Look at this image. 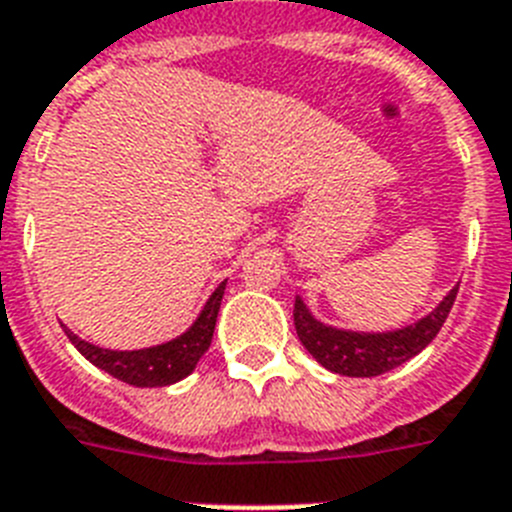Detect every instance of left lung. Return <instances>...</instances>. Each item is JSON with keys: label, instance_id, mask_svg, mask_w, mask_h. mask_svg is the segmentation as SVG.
Returning a JSON list of instances; mask_svg holds the SVG:
<instances>
[{"label": "left lung", "instance_id": "left-lung-1", "mask_svg": "<svg viewBox=\"0 0 512 512\" xmlns=\"http://www.w3.org/2000/svg\"><path fill=\"white\" fill-rule=\"evenodd\" d=\"M456 293H459V286L448 293L433 314H428L412 327L384 332V335H358V332L324 327L322 322L311 317L301 299H296V304H293V324H296V335H299L301 345L327 371L340 373V376H355V379H368V376H381L391 368L402 366L410 358H415L420 350L428 348L433 337L441 332L443 322L448 319Z\"/></svg>", "mask_w": 512, "mask_h": 512}]
</instances>
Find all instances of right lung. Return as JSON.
Wrapping results in <instances>:
<instances>
[{"mask_svg":"<svg viewBox=\"0 0 512 512\" xmlns=\"http://www.w3.org/2000/svg\"><path fill=\"white\" fill-rule=\"evenodd\" d=\"M224 286L221 283L216 291L211 293V299L203 306L201 317L195 319V324L190 327L185 335H180L177 340L164 342L157 348L146 350H105L90 345V342L79 340L71 330H66V337L71 340V345L79 350V353L87 358L90 363H95L97 368L108 371L110 376H115L118 381H126L131 386H170L175 381L185 379L188 373H193V368L198 366V361L203 358V353L211 345L213 327H216V317H219V306L224 299Z\"/></svg>","mask_w":512,"mask_h":512,"instance_id":"1","label":"right lung"}]
</instances>
